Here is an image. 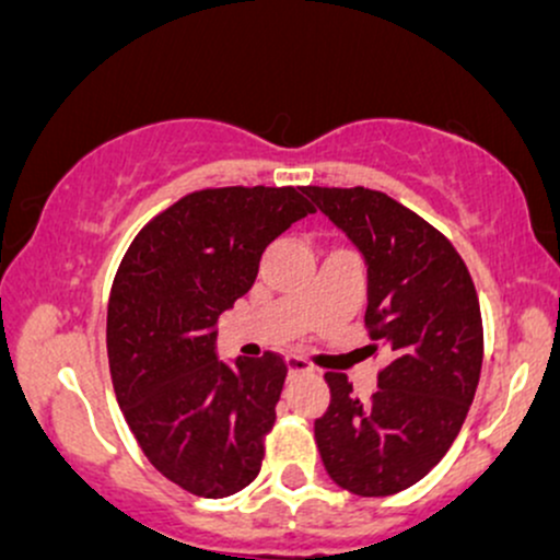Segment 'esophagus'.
<instances>
[{"mask_svg":"<svg viewBox=\"0 0 560 560\" xmlns=\"http://www.w3.org/2000/svg\"><path fill=\"white\" fill-rule=\"evenodd\" d=\"M287 365H289V374H313V365L307 363L305 358L289 355L287 358Z\"/></svg>","mask_w":560,"mask_h":560,"instance_id":"obj_1","label":"esophagus"}]
</instances>
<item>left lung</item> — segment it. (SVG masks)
<instances>
[{"label": "left lung", "mask_w": 560, "mask_h": 560, "mask_svg": "<svg viewBox=\"0 0 560 560\" xmlns=\"http://www.w3.org/2000/svg\"><path fill=\"white\" fill-rule=\"evenodd\" d=\"M305 195L363 253L365 329L392 355L371 400L345 374H326L320 460L342 490L384 498L427 477L464 427L485 358L477 289L453 242L384 191L307 186Z\"/></svg>", "instance_id": "1"}]
</instances>
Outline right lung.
<instances>
[{"instance_id": "obj_1", "label": "right lung", "mask_w": 560, "mask_h": 560, "mask_svg": "<svg viewBox=\"0 0 560 560\" xmlns=\"http://www.w3.org/2000/svg\"><path fill=\"white\" fill-rule=\"evenodd\" d=\"M305 189L191 191L139 231L115 273V397L147 460L199 498H229L260 474L287 363L218 361L215 324L253 289L262 249L313 213Z\"/></svg>"}]
</instances>
